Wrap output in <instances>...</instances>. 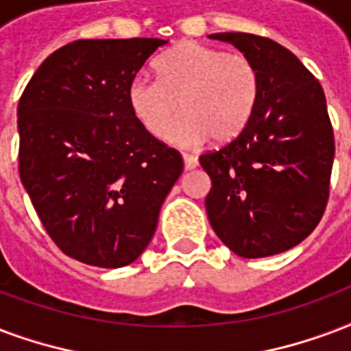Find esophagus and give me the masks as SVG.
<instances>
[{"label": "esophagus", "instance_id": "1", "mask_svg": "<svg viewBox=\"0 0 351 351\" xmlns=\"http://www.w3.org/2000/svg\"><path fill=\"white\" fill-rule=\"evenodd\" d=\"M184 164H186V169H195L199 165V158L195 156V154L184 152Z\"/></svg>", "mask_w": 351, "mask_h": 351}]
</instances>
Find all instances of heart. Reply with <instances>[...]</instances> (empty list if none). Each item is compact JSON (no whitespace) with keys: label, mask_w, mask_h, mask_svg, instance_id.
I'll return each instance as SVG.
<instances>
[{"label":"heart","mask_w":351,"mask_h":351,"mask_svg":"<svg viewBox=\"0 0 351 351\" xmlns=\"http://www.w3.org/2000/svg\"><path fill=\"white\" fill-rule=\"evenodd\" d=\"M158 80L138 75L128 84V104L152 136H162L178 110L184 114L165 131L178 145L208 136L215 143L235 140L250 125L261 95L258 66L245 55L182 42L158 58Z\"/></svg>","instance_id":"b5f03b06"}]
</instances>
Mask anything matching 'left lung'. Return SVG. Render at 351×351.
<instances>
[{
  "label": "left lung",
  "instance_id": "left-lung-1",
  "mask_svg": "<svg viewBox=\"0 0 351 351\" xmlns=\"http://www.w3.org/2000/svg\"><path fill=\"white\" fill-rule=\"evenodd\" d=\"M252 60L261 95L252 121L219 151L200 154L210 175L206 211L241 258L285 252L317 228L330 199L335 156L324 90L293 53L250 33H217Z\"/></svg>",
  "mask_w": 351,
  "mask_h": 351
}]
</instances>
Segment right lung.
Returning <instances> with one entry per match:
<instances>
[{
    "label": "right lung",
    "instance_id": "1",
    "mask_svg": "<svg viewBox=\"0 0 351 351\" xmlns=\"http://www.w3.org/2000/svg\"><path fill=\"white\" fill-rule=\"evenodd\" d=\"M167 42L75 40L45 58L18 103L20 178L66 256L117 269L151 243L184 169L134 116L128 84Z\"/></svg>",
    "mask_w": 351,
    "mask_h": 351
}]
</instances>
